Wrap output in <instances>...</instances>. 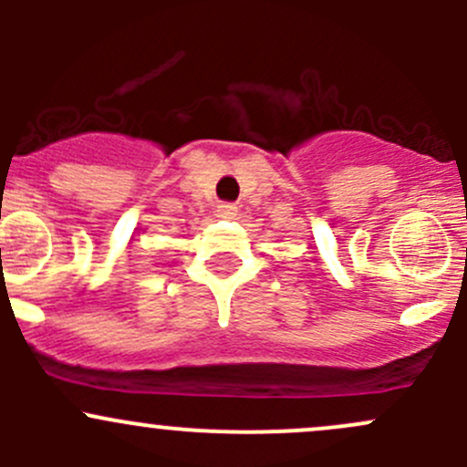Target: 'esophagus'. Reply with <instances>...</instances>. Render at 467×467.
<instances>
[{
    "label": "esophagus",
    "instance_id": "esophagus-1",
    "mask_svg": "<svg viewBox=\"0 0 467 467\" xmlns=\"http://www.w3.org/2000/svg\"><path fill=\"white\" fill-rule=\"evenodd\" d=\"M216 214H219L221 219H234V216H237V207L233 203H221L216 207Z\"/></svg>",
    "mask_w": 467,
    "mask_h": 467
}]
</instances>
